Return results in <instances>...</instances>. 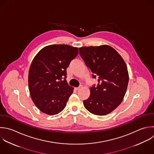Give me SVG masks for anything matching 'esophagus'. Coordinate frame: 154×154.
I'll return each instance as SVG.
<instances>
[{"instance_id":"obj_1","label":"esophagus","mask_w":154,"mask_h":154,"mask_svg":"<svg viewBox=\"0 0 154 154\" xmlns=\"http://www.w3.org/2000/svg\"><path fill=\"white\" fill-rule=\"evenodd\" d=\"M82 88V86L81 85V86H79V87H76V88H75V90H76V91H78V90H79L81 88Z\"/></svg>"}]
</instances>
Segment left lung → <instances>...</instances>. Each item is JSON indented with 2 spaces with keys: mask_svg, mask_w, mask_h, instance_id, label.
<instances>
[{
  "mask_svg": "<svg viewBox=\"0 0 154 154\" xmlns=\"http://www.w3.org/2000/svg\"><path fill=\"white\" fill-rule=\"evenodd\" d=\"M79 50L93 78H98L97 85L90 87V95L83 100L84 105L93 114H108L120 104L126 93L129 81L126 65L118 52L108 45Z\"/></svg>",
  "mask_w": 154,
  "mask_h": 154,
  "instance_id": "obj_1",
  "label": "left lung"
}]
</instances>
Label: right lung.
<instances>
[{
  "label": "right lung",
  "mask_w": 154,
  "mask_h": 154,
  "mask_svg": "<svg viewBox=\"0 0 154 154\" xmlns=\"http://www.w3.org/2000/svg\"><path fill=\"white\" fill-rule=\"evenodd\" d=\"M78 54L77 48L53 45L42 49L34 58L28 74L32 101L42 112L54 115L66 106L73 88L67 83V70Z\"/></svg>",
  "instance_id": "right-lung-1"
}]
</instances>
